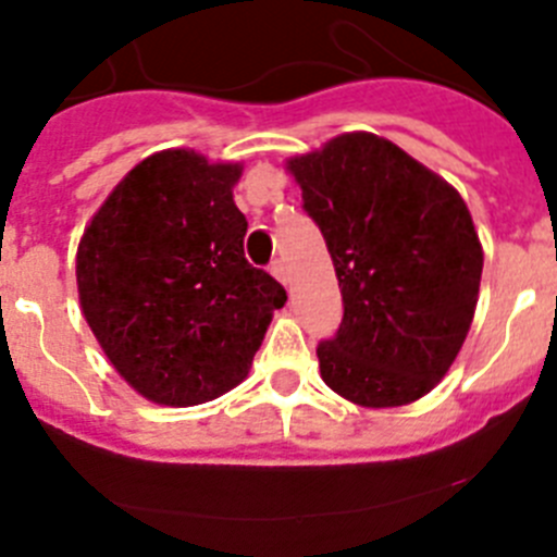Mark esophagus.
<instances>
[{"mask_svg":"<svg viewBox=\"0 0 557 557\" xmlns=\"http://www.w3.org/2000/svg\"><path fill=\"white\" fill-rule=\"evenodd\" d=\"M270 273H273L275 278H278V282L284 284V287H287V284H289V270H287V264L282 262V259H275V262L270 264Z\"/></svg>","mask_w":557,"mask_h":557,"instance_id":"1","label":"esophagus"}]
</instances>
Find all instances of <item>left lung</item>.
<instances>
[{
	"label": "left lung",
	"mask_w": 557,
	"mask_h": 557,
	"mask_svg": "<svg viewBox=\"0 0 557 557\" xmlns=\"http://www.w3.org/2000/svg\"><path fill=\"white\" fill-rule=\"evenodd\" d=\"M289 171L342 287L339 329L318 345L320 375L367 408L420 400L450 370L475 314L483 251L467 203L367 132L295 157Z\"/></svg>",
	"instance_id": "left-lung-1"
}]
</instances>
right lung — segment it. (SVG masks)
<instances>
[{"label":"right lung","mask_w":557,"mask_h":557,"mask_svg":"<svg viewBox=\"0 0 557 557\" xmlns=\"http://www.w3.org/2000/svg\"><path fill=\"white\" fill-rule=\"evenodd\" d=\"M239 165L171 149L132 168L85 228L79 304L112 367L149 400L198 406L251 370L287 293L243 251Z\"/></svg>","instance_id":"add662e5"}]
</instances>
